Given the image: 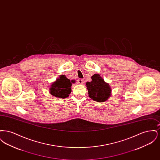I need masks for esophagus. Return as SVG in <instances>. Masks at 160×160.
<instances>
[{"instance_id": "1", "label": "esophagus", "mask_w": 160, "mask_h": 160, "mask_svg": "<svg viewBox=\"0 0 160 160\" xmlns=\"http://www.w3.org/2000/svg\"><path fill=\"white\" fill-rule=\"evenodd\" d=\"M84 80L83 79H78L77 80V83L78 84H83L84 83Z\"/></svg>"}]
</instances>
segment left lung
Listing matches in <instances>:
<instances>
[{"mask_svg":"<svg viewBox=\"0 0 160 160\" xmlns=\"http://www.w3.org/2000/svg\"><path fill=\"white\" fill-rule=\"evenodd\" d=\"M91 82L86 83L89 97L91 99L102 102L108 99L111 95V89L99 74H94L91 77Z\"/></svg>","mask_w":160,"mask_h":160,"instance_id":"left-lung-1","label":"left lung"}]
</instances>
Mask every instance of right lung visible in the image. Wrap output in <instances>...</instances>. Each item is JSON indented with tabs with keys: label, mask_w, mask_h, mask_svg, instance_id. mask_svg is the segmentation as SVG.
<instances>
[{
	"label": "right lung",
	"mask_w": 160,
	"mask_h": 160,
	"mask_svg": "<svg viewBox=\"0 0 160 160\" xmlns=\"http://www.w3.org/2000/svg\"><path fill=\"white\" fill-rule=\"evenodd\" d=\"M75 82L74 80L70 81L65 76H61L55 82L52 84L50 89V93L56 97L65 98H67L71 92L72 83Z\"/></svg>",
	"instance_id": "add662e5"
}]
</instances>
